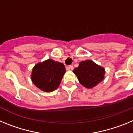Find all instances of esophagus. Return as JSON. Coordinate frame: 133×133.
Listing matches in <instances>:
<instances>
[{"label":"esophagus","mask_w":133,"mask_h":133,"mask_svg":"<svg viewBox=\"0 0 133 133\" xmlns=\"http://www.w3.org/2000/svg\"><path fill=\"white\" fill-rule=\"evenodd\" d=\"M74 67L72 65H69L67 67H66V70H73Z\"/></svg>","instance_id":"esophagus-1"}]
</instances>
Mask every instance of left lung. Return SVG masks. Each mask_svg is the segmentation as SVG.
Segmentation results:
<instances>
[{"label": "left lung", "instance_id": "left-lung-1", "mask_svg": "<svg viewBox=\"0 0 133 133\" xmlns=\"http://www.w3.org/2000/svg\"><path fill=\"white\" fill-rule=\"evenodd\" d=\"M73 72L81 84L87 89H92L104 79L105 70L91 60H85L81 61Z\"/></svg>", "mask_w": 133, "mask_h": 133}]
</instances>
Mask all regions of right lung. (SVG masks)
<instances>
[{"instance_id": "obj_1", "label": "right lung", "mask_w": 133, "mask_h": 133, "mask_svg": "<svg viewBox=\"0 0 133 133\" xmlns=\"http://www.w3.org/2000/svg\"><path fill=\"white\" fill-rule=\"evenodd\" d=\"M66 72L63 63L47 59L35 64L32 70V82L44 92H50L59 87Z\"/></svg>"}]
</instances>
